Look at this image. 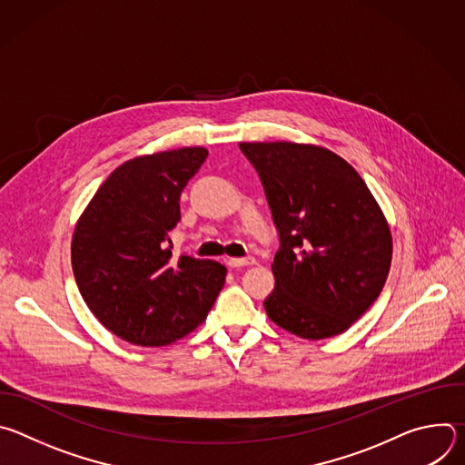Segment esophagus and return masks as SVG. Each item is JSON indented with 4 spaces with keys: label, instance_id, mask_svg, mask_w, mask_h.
Here are the masks:
<instances>
[{
    "label": "esophagus",
    "instance_id": "obj_1",
    "mask_svg": "<svg viewBox=\"0 0 465 465\" xmlns=\"http://www.w3.org/2000/svg\"><path fill=\"white\" fill-rule=\"evenodd\" d=\"M250 264H255V259H253V257H232V259H228V267H230V269L250 267Z\"/></svg>",
    "mask_w": 465,
    "mask_h": 465
}]
</instances>
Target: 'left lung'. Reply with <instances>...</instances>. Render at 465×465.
<instances>
[{"label": "left lung", "mask_w": 465, "mask_h": 465, "mask_svg": "<svg viewBox=\"0 0 465 465\" xmlns=\"http://www.w3.org/2000/svg\"><path fill=\"white\" fill-rule=\"evenodd\" d=\"M255 167L274 224L269 318L320 341L344 333L381 294L391 262L390 226L361 174L318 145L239 143Z\"/></svg>", "instance_id": "left-lung-1"}]
</instances>
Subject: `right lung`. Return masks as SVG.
<instances>
[{"label": "right lung", "mask_w": 465, "mask_h": 465, "mask_svg": "<svg viewBox=\"0 0 465 465\" xmlns=\"http://www.w3.org/2000/svg\"><path fill=\"white\" fill-rule=\"evenodd\" d=\"M204 147L138 156L119 165L77 221L72 267L95 318L136 346H167L201 325L226 267L212 259H173L169 232L180 194L206 162Z\"/></svg>", "instance_id": "add662e5"}]
</instances>
